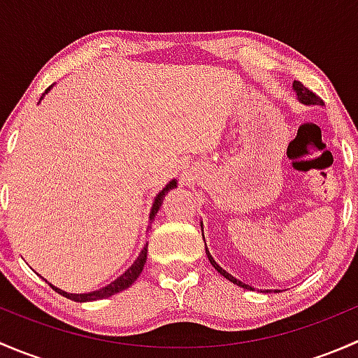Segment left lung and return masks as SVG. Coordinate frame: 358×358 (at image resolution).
<instances>
[{
	"instance_id": "1",
	"label": "left lung",
	"mask_w": 358,
	"mask_h": 358,
	"mask_svg": "<svg viewBox=\"0 0 358 358\" xmlns=\"http://www.w3.org/2000/svg\"><path fill=\"white\" fill-rule=\"evenodd\" d=\"M292 88H294V92H296V95H298V100L301 103H305V106H322V100H320V96H317L315 93L313 92H310L308 88H305V86L301 85V83L299 81H294L292 83ZM202 237H204V234H202ZM206 255H208V258H209V263H211L213 266H215V270H218V273L220 275H223L225 277V279H229L230 282H234V284H237V286L239 287H244V289H252L251 286H248V284H244V282H241V280H237L236 277L234 275H230L229 272H227V270H223L222 266L218 265V263L215 262V259H213V256H211V252L208 251V248H206Z\"/></svg>"
}]
</instances>
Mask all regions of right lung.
Masks as SVG:
<instances>
[{
	"instance_id": "add662e5",
	"label": "right lung",
	"mask_w": 358,
	"mask_h": 358,
	"mask_svg": "<svg viewBox=\"0 0 358 358\" xmlns=\"http://www.w3.org/2000/svg\"><path fill=\"white\" fill-rule=\"evenodd\" d=\"M50 88H52V86H50ZM50 88L46 90L45 93H48ZM41 99H43V96H41ZM175 187H176V180H171V182H169L168 185H166L164 189H162L161 192L157 194L156 199H154L152 209H150V216H149L150 222H152L154 216L157 215V211H159V208H161L162 201H164L166 194H168L171 189H175ZM145 262H147V244H145V248L142 249V252H140V255H138V258L135 259V263H133V265L129 266V268L126 270V272L122 273V275H119L117 279L112 280L110 284H107V286L102 287V289H96V291H92V292H85V294H74V292H66V291L59 289V287L52 286V284H50V286H52V289H55L57 292H59V294L66 296V298L72 299V301L85 303V301H95V299L109 298V296H112V294H117V292L128 289V287L131 286V284L135 282L136 279H138V275H140V273H142Z\"/></svg>"
}]
</instances>
